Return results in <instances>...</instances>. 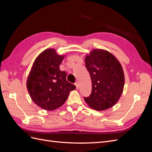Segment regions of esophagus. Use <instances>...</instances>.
I'll list each match as a JSON object with an SVG mask.
<instances>
[{
  "label": "esophagus",
  "mask_w": 152,
  "mask_h": 152,
  "mask_svg": "<svg viewBox=\"0 0 152 152\" xmlns=\"http://www.w3.org/2000/svg\"><path fill=\"white\" fill-rule=\"evenodd\" d=\"M75 86H76V88H77V89L79 88V83H78V82H75Z\"/></svg>",
  "instance_id": "34e87169"
}]
</instances>
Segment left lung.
I'll return each instance as SVG.
<instances>
[{
  "label": "left lung",
  "instance_id": "1",
  "mask_svg": "<svg viewBox=\"0 0 152 152\" xmlns=\"http://www.w3.org/2000/svg\"><path fill=\"white\" fill-rule=\"evenodd\" d=\"M92 82V92L85 102L98 111L115 104L122 94L125 77L117 58L104 49H93L85 58Z\"/></svg>",
  "mask_w": 152,
  "mask_h": 152
}]
</instances>
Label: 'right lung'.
<instances>
[{
  "label": "right lung",
  "mask_w": 152,
  "mask_h": 152,
  "mask_svg": "<svg viewBox=\"0 0 152 152\" xmlns=\"http://www.w3.org/2000/svg\"><path fill=\"white\" fill-rule=\"evenodd\" d=\"M65 55L47 49L36 58L26 81L32 101L41 108L52 111L65 103L76 87L66 80V73L59 70Z\"/></svg>",
  "instance_id": "1"
}]
</instances>
